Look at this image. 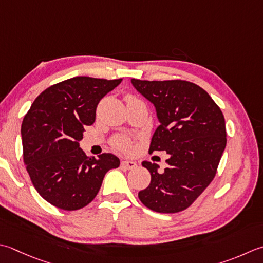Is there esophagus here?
I'll list each match as a JSON object with an SVG mask.
<instances>
[{"instance_id":"34e87169","label":"esophagus","mask_w":263,"mask_h":263,"mask_svg":"<svg viewBox=\"0 0 263 263\" xmlns=\"http://www.w3.org/2000/svg\"><path fill=\"white\" fill-rule=\"evenodd\" d=\"M121 166H122V168H124V170H133V168H136L137 167V163L136 162H133V161H122L121 162Z\"/></svg>"}]
</instances>
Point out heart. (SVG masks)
Wrapping results in <instances>:
<instances>
[{
    "label": "heart",
    "instance_id": "b5f03b06",
    "mask_svg": "<svg viewBox=\"0 0 263 263\" xmlns=\"http://www.w3.org/2000/svg\"><path fill=\"white\" fill-rule=\"evenodd\" d=\"M130 98H133V97H130ZM112 146H114L116 149H118V151L126 152L131 147V140L127 137L118 136L114 139V140H112Z\"/></svg>",
    "mask_w": 263,
    "mask_h": 263
}]
</instances>
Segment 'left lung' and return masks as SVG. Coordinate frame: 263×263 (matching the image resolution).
I'll list each match as a JSON object with an SVG mask.
<instances>
[{"mask_svg": "<svg viewBox=\"0 0 263 263\" xmlns=\"http://www.w3.org/2000/svg\"><path fill=\"white\" fill-rule=\"evenodd\" d=\"M136 90L156 108L159 125L149 153L166 152L167 167L142 162L151 172L149 186L139 192L141 203L158 213L186 210L217 173L227 143L222 111L202 87L182 80H131Z\"/></svg>", "mask_w": 263, "mask_h": 263, "instance_id": "1", "label": "left lung"}]
</instances>
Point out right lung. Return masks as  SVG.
<instances>
[{
    "instance_id": "1",
    "label": "right lung",
    "mask_w": 263,
    "mask_h": 263,
    "mask_svg": "<svg viewBox=\"0 0 263 263\" xmlns=\"http://www.w3.org/2000/svg\"><path fill=\"white\" fill-rule=\"evenodd\" d=\"M118 80L76 76L51 85L30 106L22 124L26 170L33 186L55 208L75 211L97 196L105 174L120 166L109 153L87 157L80 148L84 127Z\"/></svg>"
}]
</instances>
